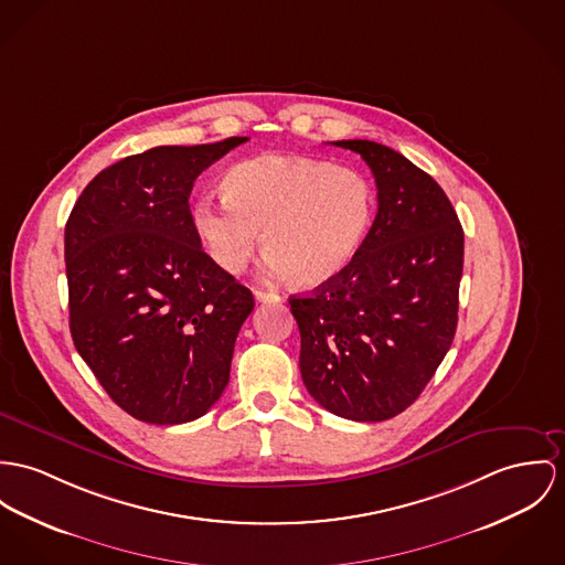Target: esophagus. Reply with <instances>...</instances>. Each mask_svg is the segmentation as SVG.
Returning <instances> with one entry per match:
<instances>
[{
    "label": "esophagus",
    "instance_id": "esophagus-1",
    "mask_svg": "<svg viewBox=\"0 0 565 565\" xmlns=\"http://www.w3.org/2000/svg\"><path fill=\"white\" fill-rule=\"evenodd\" d=\"M254 297H256V301H260V303H273V301H279V295H275V292H266V290H254Z\"/></svg>",
    "mask_w": 565,
    "mask_h": 565
}]
</instances>
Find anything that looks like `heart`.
<instances>
[{
  "label": "heart",
  "instance_id": "b5f03b06",
  "mask_svg": "<svg viewBox=\"0 0 565 565\" xmlns=\"http://www.w3.org/2000/svg\"><path fill=\"white\" fill-rule=\"evenodd\" d=\"M221 189L223 200L195 202L193 225L211 260L232 275L262 241L268 275L320 288L354 262L374 221L370 180L324 159H245L225 172Z\"/></svg>",
  "mask_w": 565,
  "mask_h": 565
}]
</instances>
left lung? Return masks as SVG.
<instances>
[{
	"label": "left lung",
	"mask_w": 565,
	"mask_h": 565,
	"mask_svg": "<svg viewBox=\"0 0 565 565\" xmlns=\"http://www.w3.org/2000/svg\"><path fill=\"white\" fill-rule=\"evenodd\" d=\"M361 154L379 213L359 256L311 295L290 297L309 395L352 422H385L430 383L454 342L465 232L433 175L367 139L333 141Z\"/></svg>",
	"instance_id": "8db88e82"
}]
</instances>
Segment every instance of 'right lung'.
Instances as JSON below:
<instances>
[{"mask_svg":"<svg viewBox=\"0 0 565 565\" xmlns=\"http://www.w3.org/2000/svg\"><path fill=\"white\" fill-rule=\"evenodd\" d=\"M243 141L127 157L94 175L66 221L73 342L139 422H193L230 381L254 295L202 249L189 195L195 178Z\"/></svg>","mask_w":565,"mask_h":565,"instance_id":"obj_1","label":"right lung"}]
</instances>
